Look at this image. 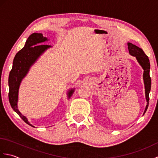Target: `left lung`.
Returning <instances> with one entry per match:
<instances>
[{
  "label": "left lung",
  "mask_w": 158,
  "mask_h": 158,
  "mask_svg": "<svg viewBox=\"0 0 158 158\" xmlns=\"http://www.w3.org/2000/svg\"><path fill=\"white\" fill-rule=\"evenodd\" d=\"M127 46H128V51L130 55L132 56L136 57L137 61L139 63V64L142 66V68L144 70L143 73V80H144V84H145V97L147 100V105L146 106V108L144 114L145 113L146 110L148 108L149 105V92L151 90V85H152V80H151V77L149 75V71H150V62L148 56H147L145 52H143L142 49H140L139 47L136 46L135 45L132 44L131 43H127Z\"/></svg>",
  "instance_id": "left-lung-1"
}]
</instances>
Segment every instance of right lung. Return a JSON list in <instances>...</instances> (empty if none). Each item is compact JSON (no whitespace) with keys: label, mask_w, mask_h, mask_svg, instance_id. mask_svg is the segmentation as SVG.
<instances>
[{"label":"right lung","mask_w":158,"mask_h":158,"mask_svg":"<svg viewBox=\"0 0 158 158\" xmlns=\"http://www.w3.org/2000/svg\"><path fill=\"white\" fill-rule=\"evenodd\" d=\"M46 41H48V38L44 37L41 33H33L26 40L24 47L16 53L13 59L12 69L9 76V100L10 105L14 111L18 113L26 123L32 127L35 126L29 123L27 118L23 115L18 109V90L22 80L28 73L31 66L45 50L52 47L41 44ZM73 92L74 89L69 90V98H70Z\"/></svg>","instance_id":"add662e5"}]
</instances>
